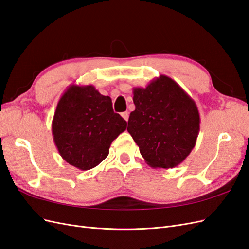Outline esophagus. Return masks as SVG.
Masks as SVG:
<instances>
[{"mask_svg":"<svg viewBox=\"0 0 249 249\" xmlns=\"http://www.w3.org/2000/svg\"><path fill=\"white\" fill-rule=\"evenodd\" d=\"M122 116H123V118L124 119H125L126 120V122H127V119H129V112H123L122 113Z\"/></svg>","mask_w":249,"mask_h":249,"instance_id":"obj_1","label":"esophagus"}]
</instances>
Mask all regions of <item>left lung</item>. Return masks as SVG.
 <instances>
[{"label":"left lung","instance_id":"8db88e82","mask_svg":"<svg viewBox=\"0 0 249 249\" xmlns=\"http://www.w3.org/2000/svg\"><path fill=\"white\" fill-rule=\"evenodd\" d=\"M135 110L127 132L150 167L173 168L189 156L199 133L196 104L176 81L161 74L133 88Z\"/></svg>","mask_w":249,"mask_h":249}]
</instances>
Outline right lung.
<instances>
[{"instance_id": "add662e5", "label": "right lung", "mask_w": 249, "mask_h": 249, "mask_svg": "<svg viewBox=\"0 0 249 249\" xmlns=\"http://www.w3.org/2000/svg\"><path fill=\"white\" fill-rule=\"evenodd\" d=\"M125 129L126 122L113 111L110 97L92 85L67 88L52 122L60 156L81 170L91 169L106 159L112 141Z\"/></svg>"}]
</instances>
